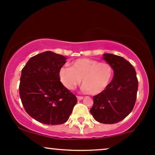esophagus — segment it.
Masks as SVG:
<instances>
[{"instance_id": "1", "label": "esophagus", "mask_w": 155, "mask_h": 155, "mask_svg": "<svg viewBox=\"0 0 155 155\" xmlns=\"http://www.w3.org/2000/svg\"><path fill=\"white\" fill-rule=\"evenodd\" d=\"M77 98H78V101H81L82 99L83 98V96H79V95H78V96H77Z\"/></svg>"}]
</instances>
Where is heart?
Here are the masks:
<instances>
[{"mask_svg":"<svg viewBox=\"0 0 155 155\" xmlns=\"http://www.w3.org/2000/svg\"><path fill=\"white\" fill-rule=\"evenodd\" d=\"M114 69L107 62L89 59H78L72 67L64 66L60 70V78L64 87L74 89L81 82L83 91L91 95L103 93L110 85Z\"/></svg>","mask_w":155,"mask_h":155,"instance_id":"heart-1","label":"heart"}]
</instances>
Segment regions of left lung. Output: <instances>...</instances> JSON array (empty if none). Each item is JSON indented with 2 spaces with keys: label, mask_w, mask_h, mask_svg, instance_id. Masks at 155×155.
Instances as JSON below:
<instances>
[{
  "label": "left lung",
  "mask_w": 155,
  "mask_h": 155,
  "mask_svg": "<svg viewBox=\"0 0 155 155\" xmlns=\"http://www.w3.org/2000/svg\"><path fill=\"white\" fill-rule=\"evenodd\" d=\"M104 60L112 66L114 75L104 92L93 97L90 111L97 121L112 124L122 121L133 110L138 79L132 64L122 57L104 54Z\"/></svg>",
  "instance_id": "8db88e82"
}]
</instances>
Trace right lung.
<instances>
[{
	"instance_id": "1",
	"label": "right lung",
	"mask_w": 155,
	"mask_h": 155,
	"mask_svg": "<svg viewBox=\"0 0 155 155\" xmlns=\"http://www.w3.org/2000/svg\"><path fill=\"white\" fill-rule=\"evenodd\" d=\"M66 59L47 51L30 58L22 69L19 95L23 106L28 115L42 124H64L78 102L60 81V70Z\"/></svg>"
}]
</instances>
